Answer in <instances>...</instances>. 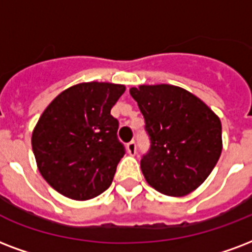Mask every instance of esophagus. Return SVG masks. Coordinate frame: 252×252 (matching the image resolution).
Wrapping results in <instances>:
<instances>
[{"label":"esophagus","instance_id":"34e87169","mask_svg":"<svg viewBox=\"0 0 252 252\" xmlns=\"http://www.w3.org/2000/svg\"><path fill=\"white\" fill-rule=\"evenodd\" d=\"M126 151L129 153L130 156H134L136 153H137V145L134 141H130V143L126 144Z\"/></svg>","mask_w":252,"mask_h":252}]
</instances>
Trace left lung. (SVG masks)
I'll return each mask as SVG.
<instances>
[{
  "mask_svg": "<svg viewBox=\"0 0 252 252\" xmlns=\"http://www.w3.org/2000/svg\"><path fill=\"white\" fill-rule=\"evenodd\" d=\"M129 94L145 119L151 141L140 162L147 182L166 195L191 193L220 160V118L197 96L176 86H140Z\"/></svg>",
  "mask_w": 252,
  "mask_h": 252,
  "instance_id": "1",
  "label": "left lung"
}]
</instances>
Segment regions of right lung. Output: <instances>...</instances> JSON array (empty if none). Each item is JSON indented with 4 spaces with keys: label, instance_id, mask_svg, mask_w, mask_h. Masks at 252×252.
Returning a JSON list of instances; mask_svg holds the SVG:
<instances>
[{
    "label": "right lung",
    "instance_id": "add662e5",
    "mask_svg": "<svg viewBox=\"0 0 252 252\" xmlns=\"http://www.w3.org/2000/svg\"><path fill=\"white\" fill-rule=\"evenodd\" d=\"M124 91L122 84L80 83L59 94L43 111L32 147L42 177L58 193L86 201L112 184L126 148L111 108Z\"/></svg>",
    "mask_w": 252,
    "mask_h": 252
}]
</instances>
